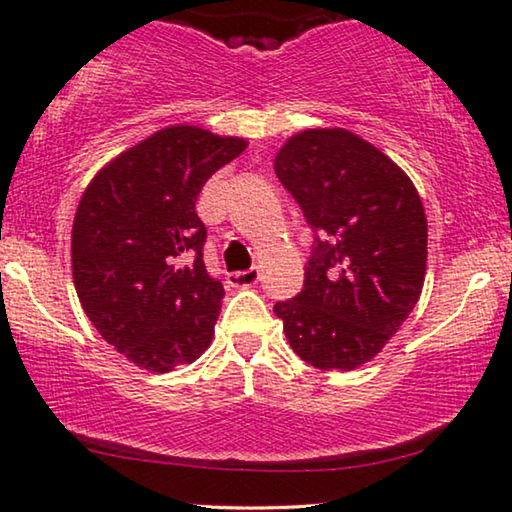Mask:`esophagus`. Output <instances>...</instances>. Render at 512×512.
<instances>
[{
  "mask_svg": "<svg viewBox=\"0 0 512 512\" xmlns=\"http://www.w3.org/2000/svg\"><path fill=\"white\" fill-rule=\"evenodd\" d=\"M227 280H229V285H232V287H250L259 280V269H255V266H253V269L229 273Z\"/></svg>",
  "mask_w": 512,
  "mask_h": 512,
  "instance_id": "esophagus-1",
  "label": "esophagus"
}]
</instances>
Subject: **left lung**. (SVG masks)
Segmentation results:
<instances>
[{
    "label": "left lung",
    "mask_w": 512,
    "mask_h": 512,
    "mask_svg": "<svg viewBox=\"0 0 512 512\" xmlns=\"http://www.w3.org/2000/svg\"><path fill=\"white\" fill-rule=\"evenodd\" d=\"M280 178L315 229L304 290L278 301L292 350L320 371H352L385 348L427 273V215L413 181L343 127L292 134Z\"/></svg>",
    "instance_id": "obj_1"
}]
</instances>
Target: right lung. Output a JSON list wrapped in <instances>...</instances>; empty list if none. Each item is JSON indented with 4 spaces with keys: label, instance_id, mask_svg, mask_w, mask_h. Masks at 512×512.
Listing matches in <instances>:
<instances>
[{
    "label": "right lung",
    "instance_id": "add662e5",
    "mask_svg": "<svg viewBox=\"0 0 512 512\" xmlns=\"http://www.w3.org/2000/svg\"><path fill=\"white\" fill-rule=\"evenodd\" d=\"M248 148L197 125L157 129L97 171L71 227V271L85 315L150 373L192 364L213 341L225 290L206 273L194 204Z\"/></svg>",
    "mask_w": 512,
    "mask_h": 512
}]
</instances>
